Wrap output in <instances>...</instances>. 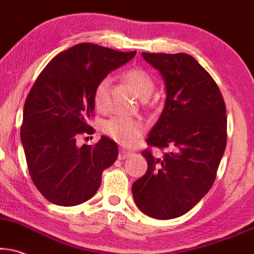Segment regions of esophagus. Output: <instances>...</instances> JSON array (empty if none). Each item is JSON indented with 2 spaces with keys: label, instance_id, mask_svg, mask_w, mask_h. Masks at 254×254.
<instances>
[{
  "label": "esophagus",
  "instance_id": "esophagus-1",
  "mask_svg": "<svg viewBox=\"0 0 254 254\" xmlns=\"http://www.w3.org/2000/svg\"><path fill=\"white\" fill-rule=\"evenodd\" d=\"M131 155V151H127L125 149H120V153H118V159L123 160L125 158H127Z\"/></svg>",
  "mask_w": 254,
  "mask_h": 254
}]
</instances>
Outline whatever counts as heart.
I'll return each instance as SVG.
<instances>
[{
  "label": "heart",
  "instance_id": "1",
  "mask_svg": "<svg viewBox=\"0 0 254 254\" xmlns=\"http://www.w3.org/2000/svg\"><path fill=\"white\" fill-rule=\"evenodd\" d=\"M122 78L125 83L131 86V89L136 92V95L143 101H145L151 96L155 90V82L152 77L145 70L140 68H132L127 70ZM110 79L108 77L102 78L96 85L94 91V103L96 109L104 110L107 104V92ZM101 131L105 136L111 138L112 140L122 145L130 146L138 140L145 131V124L139 120H129L124 117H111L104 121L101 125Z\"/></svg>",
  "mask_w": 254,
  "mask_h": 254
}]
</instances>
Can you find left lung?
I'll return each instance as SVG.
<instances>
[{"label": "left lung", "instance_id": "obj_1", "mask_svg": "<svg viewBox=\"0 0 254 254\" xmlns=\"http://www.w3.org/2000/svg\"><path fill=\"white\" fill-rule=\"evenodd\" d=\"M142 56L159 70L166 99L142 152L145 175L132 184L134 203L146 216L172 219L191 210L212 188L226 147V107L217 83L188 54Z\"/></svg>", "mask_w": 254, "mask_h": 254}]
</instances>
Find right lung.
<instances>
[{
	"instance_id": "add662e5",
	"label": "right lung",
	"mask_w": 254,
	"mask_h": 254,
	"mask_svg": "<svg viewBox=\"0 0 254 254\" xmlns=\"http://www.w3.org/2000/svg\"><path fill=\"white\" fill-rule=\"evenodd\" d=\"M134 55L76 44L54 57L29 91L21 142L31 181L50 203L75 206L89 200L101 186L102 173L117 159V144L110 138L82 146L76 138L92 133L86 121L94 116L97 83Z\"/></svg>"
}]
</instances>
